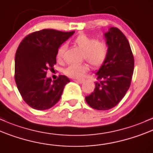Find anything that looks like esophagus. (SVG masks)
<instances>
[{"mask_svg": "<svg viewBox=\"0 0 153 153\" xmlns=\"http://www.w3.org/2000/svg\"><path fill=\"white\" fill-rule=\"evenodd\" d=\"M75 81H76V82H78L79 83H82V82H84V79H75Z\"/></svg>", "mask_w": 153, "mask_h": 153, "instance_id": "obj_1", "label": "esophagus"}]
</instances>
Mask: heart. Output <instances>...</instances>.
<instances>
[{"label":"heart","instance_id":"obj_1","mask_svg":"<svg viewBox=\"0 0 153 153\" xmlns=\"http://www.w3.org/2000/svg\"><path fill=\"white\" fill-rule=\"evenodd\" d=\"M73 44L82 51V58L94 67L101 66L107 58L108 54V45L104 41L96 40L89 36L79 35L75 37ZM66 45H61L57 50L56 57L58 60L63 59ZM87 64H70L65 69V74L73 78H80L88 71Z\"/></svg>","mask_w":153,"mask_h":153}]
</instances>
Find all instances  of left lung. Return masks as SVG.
Masks as SVG:
<instances>
[{
	"mask_svg": "<svg viewBox=\"0 0 153 153\" xmlns=\"http://www.w3.org/2000/svg\"><path fill=\"white\" fill-rule=\"evenodd\" d=\"M108 54L98 71L95 88L85 100L92 108L107 111L122 100L131 85L134 72L133 54L128 39L116 27L104 33Z\"/></svg>",
	"mask_w": 153,
	"mask_h": 153,
	"instance_id": "obj_1",
	"label": "left lung"
}]
</instances>
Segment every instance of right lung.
I'll use <instances>...</instances> for the list:
<instances>
[{
	"label": "right lung",
	"instance_id": "1",
	"mask_svg": "<svg viewBox=\"0 0 153 153\" xmlns=\"http://www.w3.org/2000/svg\"><path fill=\"white\" fill-rule=\"evenodd\" d=\"M74 33L46 29L27 35L19 46L15 56V81L22 98L32 108L42 111L53 107L70 82L63 75L52 81L46 74L56 63L58 48Z\"/></svg>",
	"mask_w": 153,
	"mask_h": 153
}]
</instances>
